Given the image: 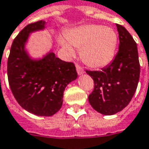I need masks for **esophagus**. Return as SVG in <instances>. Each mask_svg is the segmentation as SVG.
Instances as JSON below:
<instances>
[{
    "label": "esophagus",
    "mask_w": 149,
    "mask_h": 149,
    "mask_svg": "<svg viewBox=\"0 0 149 149\" xmlns=\"http://www.w3.org/2000/svg\"><path fill=\"white\" fill-rule=\"evenodd\" d=\"M76 70H77V73L79 74H82L84 73V70L83 67L80 65H76Z\"/></svg>",
    "instance_id": "34e87169"
}]
</instances>
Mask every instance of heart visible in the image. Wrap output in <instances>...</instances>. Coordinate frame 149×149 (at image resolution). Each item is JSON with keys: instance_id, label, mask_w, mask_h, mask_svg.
Returning a JSON list of instances; mask_svg holds the SVG:
<instances>
[{"instance_id": "heart-1", "label": "heart", "mask_w": 149, "mask_h": 149, "mask_svg": "<svg viewBox=\"0 0 149 149\" xmlns=\"http://www.w3.org/2000/svg\"><path fill=\"white\" fill-rule=\"evenodd\" d=\"M67 40L76 48H80V57L90 67L100 68L108 65L113 58L117 35L110 27L98 25L79 26L66 34ZM66 52L73 55L74 51L70 44L63 42Z\"/></svg>"}]
</instances>
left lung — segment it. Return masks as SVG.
<instances>
[{
    "label": "left lung",
    "instance_id": "obj_1",
    "mask_svg": "<svg viewBox=\"0 0 149 149\" xmlns=\"http://www.w3.org/2000/svg\"><path fill=\"white\" fill-rule=\"evenodd\" d=\"M119 38L118 50L113 60L101 70H86L94 80L89 95L93 109L105 115L121 111L129 104L138 87L140 65L137 44L129 32L116 24Z\"/></svg>",
    "mask_w": 149,
    "mask_h": 149
}]
</instances>
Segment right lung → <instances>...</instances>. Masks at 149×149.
<instances>
[{
	"label": "right lung",
	"mask_w": 149,
	"mask_h": 149,
	"mask_svg": "<svg viewBox=\"0 0 149 149\" xmlns=\"http://www.w3.org/2000/svg\"><path fill=\"white\" fill-rule=\"evenodd\" d=\"M44 28V20L31 23L15 38L7 75L11 92L23 109L39 116H51L60 109L65 89L78 74L74 63L61 60L53 52L39 60L28 56L25 44L29 34Z\"/></svg>",
	"instance_id": "right-lung-1"
}]
</instances>
